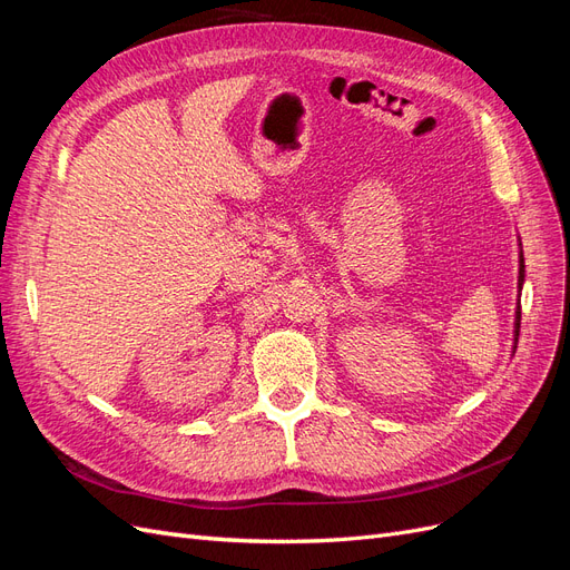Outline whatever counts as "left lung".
<instances>
[{
  "mask_svg": "<svg viewBox=\"0 0 570 570\" xmlns=\"http://www.w3.org/2000/svg\"><path fill=\"white\" fill-rule=\"evenodd\" d=\"M523 275H525V266H523V258H521V271H519V285H523ZM521 331V306L519 312H515V337H519Z\"/></svg>",
  "mask_w": 570,
  "mask_h": 570,
  "instance_id": "1",
  "label": "left lung"
}]
</instances>
